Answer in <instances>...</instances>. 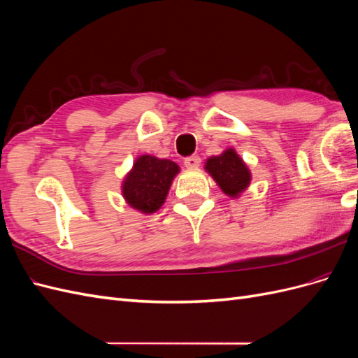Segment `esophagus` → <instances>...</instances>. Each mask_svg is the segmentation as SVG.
<instances>
[{"mask_svg":"<svg viewBox=\"0 0 358 358\" xmlns=\"http://www.w3.org/2000/svg\"><path fill=\"white\" fill-rule=\"evenodd\" d=\"M183 162H185V167H188V169H197L200 166L201 159L197 155H192V157L185 158V161Z\"/></svg>","mask_w":358,"mask_h":358,"instance_id":"obj_1","label":"esophagus"}]
</instances>
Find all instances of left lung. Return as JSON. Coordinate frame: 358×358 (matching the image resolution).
I'll return each mask as SVG.
<instances>
[{"label": "left lung", "mask_w": 358, "mask_h": 358, "mask_svg": "<svg viewBox=\"0 0 358 358\" xmlns=\"http://www.w3.org/2000/svg\"><path fill=\"white\" fill-rule=\"evenodd\" d=\"M206 170L230 197L239 196L251 182V173L233 149H227L220 157L209 158L206 162Z\"/></svg>", "instance_id": "1"}]
</instances>
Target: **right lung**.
<instances>
[{"mask_svg": "<svg viewBox=\"0 0 358 358\" xmlns=\"http://www.w3.org/2000/svg\"><path fill=\"white\" fill-rule=\"evenodd\" d=\"M178 171V164L170 159H158L152 155L137 158L122 185L127 203L143 213L157 212L164 203Z\"/></svg>", "mask_w": 358, "mask_h": 358, "instance_id": "1", "label": "right lung"}]
</instances>
